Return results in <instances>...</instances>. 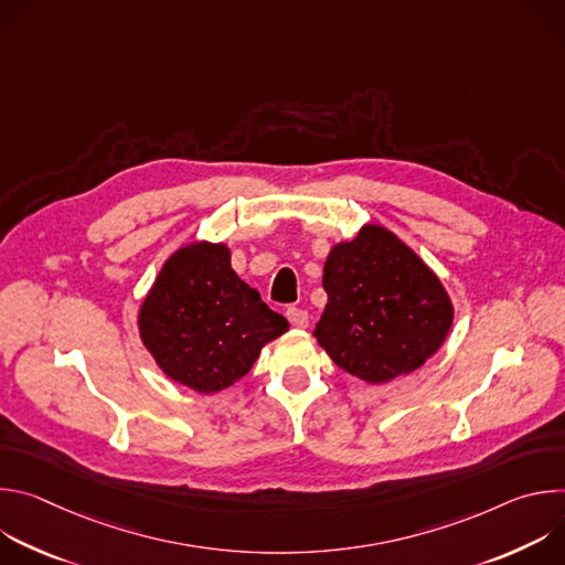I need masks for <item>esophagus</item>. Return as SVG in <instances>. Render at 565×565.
I'll return each instance as SVG.
<instances>
[{
	"mask_svg": "<svg viewBox=\"0 0 565 565\" xmlns=\"http://www.w3.org/2000/svg\"><path fill=\"white\" fill-rule=\"evenodd\" d=\"M286 317H288V321L292 327H297V329H306L308 327V312L306 310H301V308H288L286 310Z\"/></svg>",
	"mask_w": 565,
	"mask_h": 565,
	"instance_id": "34e87169",
	"label": "esophagus"
}]
</instances>
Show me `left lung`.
Masks as SVG:
<instances>
[{
  "label": "left lung",
  "instance_id": "left-lung-1",
  "mask_svg": "<svg viewBox=\"0 0 565 565\" xmlns=\"http://www.w3.org/2000/svg\"><path fill=\"white\" fill-rule=\"evenodd\" d=\"M324 315L312 335L347 373L384 384L420 369L445 342L454 306L434 270L382 225H364L324 264Z\"/></svg>",
  "mask_w": 565,
  "mask_h": 565
}]
</instances>
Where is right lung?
Returning a JSON list of instances; mask_svg holds the SVG:
<instances>
[{
    "mask_svg": "<svg viewBox=\"0 0 565 565\" xmlns=\"http://www.w3.org/2000/svg\"><path fill=\"white\" fill-rule=\"evenodd\" d=\"M138 331L168 377L216 393L244 377L288 321L238 279L225 244L194 241L160 268L140 306Z\"/></svg>",
    "mask_w": 565,
    "mask_h": 565,
    "instance_id": "right-lung-1",
    "label": "right lung"
}]
</instances>
